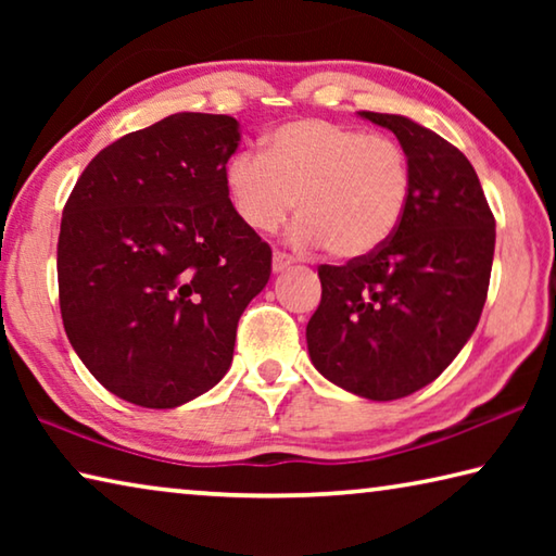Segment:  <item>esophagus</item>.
<instances>
[{"instance_id":"obj_1","label":"esophagus","mask_w":556,"mask_h":556,"mask_svg":"<svg viewBox=\"0 0 556 556\" xmlns=\"http://www.w3.org/2000/svg\"><path fill=\"white\" fill-rule=\"evenodd\" d=\"M291 265H294V257L287 255V252H279L277 250L275 255H271V269H275V271H285Z\"/></svg>"}]
</instances>
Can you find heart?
I'll return each instance as SVG.
<instances>
[{"label": "heart", "mask_w": 556, "mask_h": 556, "mask_svg": "<svg viewBox=\"0 0 556 556\" xmlns=\"http://www.w3.org/2000/svg\"><path fill=\"white\" fill-rule=\"evenodd\" d=\"M262 144V154L238 152L225 166V191L248 228L275 232L299 201L294 242L326 244L341 260L372 255L400 228L412 168L392 137L294 119L271 129Z\"/></svg>", "instance_id": "b5f03b06"}]
</instances>
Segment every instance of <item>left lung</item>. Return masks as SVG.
<instances>
[{"label": "left lung", "instance_id": "left-lung-1", "mask_svg": "<svg viewBox=\"0 0 556 556\" xmlns=\"http://www.w3.org/2000/svg\"><path fill=\"white\" fill-rule=\"evenodd\" d=\"M394 131L412 193L400 228L368 257L318 267L321 304L306 326L314 368L357 397L390 402L434 382L481 318L495 218L468 159L419 122L357 112Z\"/></svg>", "mask_w": 556, "mask_h": 556}]
</instances>
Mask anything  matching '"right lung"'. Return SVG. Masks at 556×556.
<instances>
[{"label": "right lung", "instance_id": "1", "mask_svg": "<svg viewBox=\"0 0 556 556\" xmlns=\"http://www.w3.org/2000/svg\"><path fill=\"white\" fill-rule=\"evenodd\" d=\"M228 115L176 112L102 149L63 208L65 336L119 400L174 409L232 363L244 308L267 287L271 250L235 213Z\"/></svg>", "mask_w": 556, "mask_h": 556}]
</instances>
